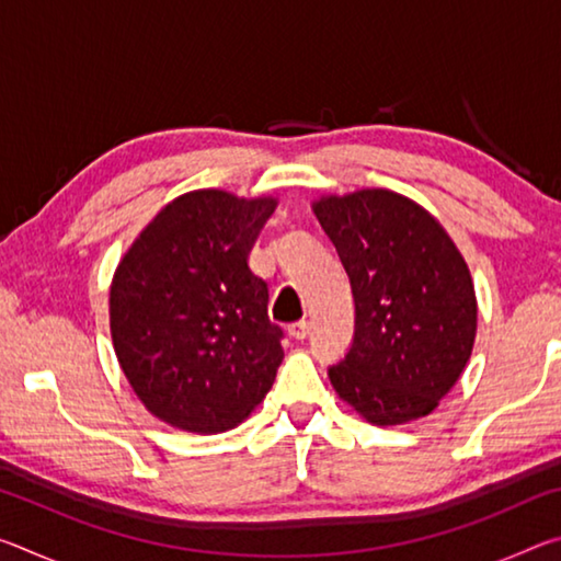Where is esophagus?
I'll use <instances>...</instances> for the list:
<instances>
[{
    "mask_svg": "<svg viewBox=\"0 0 561 561\" xmlns=\"http://www.w3.org/2000/svg\"><path fill=\"white\" fill-rule=\"evenodd\" d=\"M289 336L297 339V341H304L309 336V321H294V324L289 327Z\"/></svg>",
    "mask_w": 561,
    "mask_h": 561,
    "instance_id": "34e87169",
    "label": "esophagus"
}]
</instances>
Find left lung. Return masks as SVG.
Here are the masks:
<instances>
[{"mask_svg":"<svg viewBox=\"0 0 561 561\" xmlns=\"http://www.w3.org/2000/svg\"><path fill=\"white\" fill-rule=\"evenodd\" d=\"M354 291V341L329 366L339 398L374 425L428 415L472 354L478 301L458 247L391 190L314 203Z\"/></svg>","mask_w":561,"mask_h":561,"instance_id":"8db88e82","label":"left lung"}]
</instances>
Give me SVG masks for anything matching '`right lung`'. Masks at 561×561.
I'll return each mask as SVG.
<instances>
[{
    "label": "right lung",
    "mask_w": 561,
    "mask_h": 561,
    "mask_svg": "<svg viewBox=\"0 0 561 561\" xmlns=\"http://www.w3.org/2000/svg\"><path fill=\"white\" fill-rule=\"evenodd\" d=\"M274 197L195 190L160 210L111 284L118 364L150 413L187 433L240 425L274 383L282 329L247 257Z\"/></svg>",
    "instance_id": "right-lung-1"
}]
</instances>
